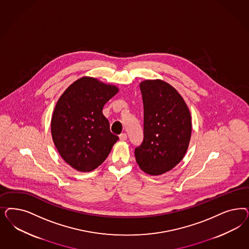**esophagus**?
Masks as SVG:
<instances>
[{"mask_svg": "<svg viewBox=\"0 0 249 249\" xmlns=\"http://www.w3.org/2000/svg\"><path fill=\"white\" fill-rule=\"evenodd\" d=\"M119 138H120L121 141H125L126 139H127V135L126 134H121L120 136H119Z\"/></svg>", "mask_w": 249, "mask_h": 249, "instance_id": "34e87169", "label": "esophagus"}]
</instances>
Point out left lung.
<instances>
[{
	"label": "left lung",
	"mask_w": 249,
	"mask_h": 249,
	"mask_svg": "<svg viewBox=\"0 0 249 249\" xmlns=\"http://www.w3.org/2000/svg\"><path fill=\"white\" fill-rule=\"evenodd\" d=\"M144 105V140L136 147L139 168L157 176L184 158L192 136V117L183 98L161 80L140 83Z\"/></svg>",
	"instance_id": "1"
}]
</instances>
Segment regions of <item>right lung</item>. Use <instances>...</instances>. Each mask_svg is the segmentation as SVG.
I'll return each instance as SVG.
<instances>
[{"instance_id":"add662e5","label":"right lung","mask_w":249,"mask_h":249,"mask_svg":"<svg viewBox=\"0 0 249 249\" xmlns=\"http://www.w3.org/2000/svg\"><path fill=\"white\" fill-rule=\"evenodd\" d=\"M114 85L82 77L56 103L51 134L59 155L73 169L89 172L106 160L119 137L112 135L103 114L105 104L118 92Z\"/></svg>"}]
</instances>
